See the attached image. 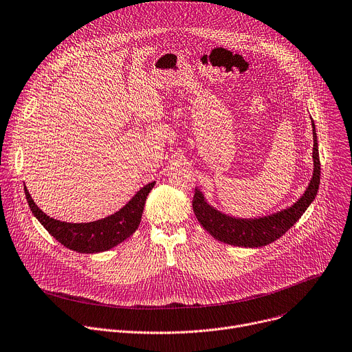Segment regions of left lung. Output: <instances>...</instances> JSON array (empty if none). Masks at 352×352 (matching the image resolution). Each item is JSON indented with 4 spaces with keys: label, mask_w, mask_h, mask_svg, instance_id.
I'll use <instances>...</instances> for the list:
<instances>
[{
    "label": "left lung",
    "mask_w": 352,
    "mask_h": 352,
    "mask_svg": "<svg viewBox=\"0 0 352 352\" xmlns=\"http://www.w3.org/2000/svg\"><path fill=\"white\" fill-rule=\"evenodd\" d=\"M313 126V162L314 170L305 195L292 207L262 219H234L212 208L204 200L203 193L196 188L193 196V211L203 228L217 241L235 247H263L280 238L299 220L314 200L320 184V157L314 121Z\"/></svg>",
    "instance_id": "left-lung-1"
}]
</instances>
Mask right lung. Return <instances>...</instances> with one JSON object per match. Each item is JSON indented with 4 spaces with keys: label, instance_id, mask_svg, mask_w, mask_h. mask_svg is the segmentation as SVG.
<instances>
[{
    "label": "right lung",
    "instance_id": "add662e5",
    "mask_svg": "<svg viewBox=\"0 0 352 352\" xmlns=\"http://www.w3.org/2000/svg\"><path fill=\"white\" fill-rule=\"evenodd\" d=\"M153 186L155 182L144 186L128 201V204H125L120 211L114 212L113 215H108V217L98 221L82 224L65 223L50 219L49 215H46L35 204L30 192L26 190V187L25 196L38 221L62 245L80 254H97L117 247L137 231L141 223L146 197Z\"/></svg>",
    "mask_w": 352,
    "mask_h": 352
}]
</instances>
